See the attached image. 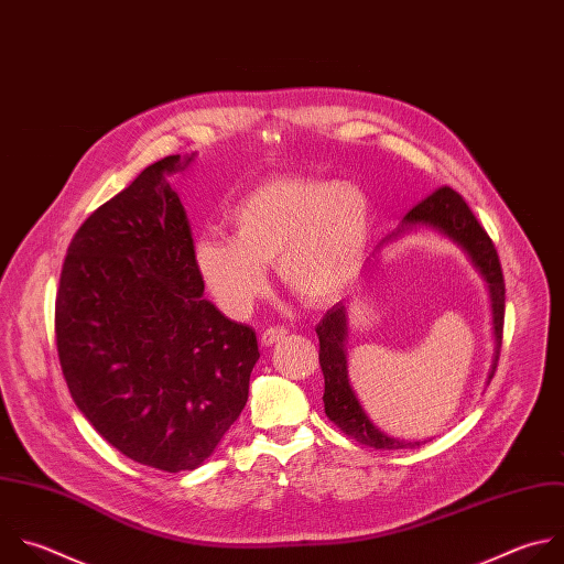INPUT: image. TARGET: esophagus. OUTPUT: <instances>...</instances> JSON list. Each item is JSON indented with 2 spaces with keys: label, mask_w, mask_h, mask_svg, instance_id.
<instances>
[{
  "label": "esophagus",
  "mask_w": 564,
  "mask_h": 564,
  "mask_svg": "<svg viewBox=\"0 0 564 564\" xmlns=\"http://www.w3.org/2000/svg\"><path fill=\"white\" fill-rule=\"evenodd\" d=\"M288 334V329H283V327H268V329H263V334H261V343L265 345V347H270V345H274L279 338H283Z\"/></svg>",
  "instance_id": "esophagus-1"
}]
</instances>
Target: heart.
<instances>
[{
	"label": "heart",
	"instance_id": "1",
	"mask_svg": "<svg viewBox=\"0 0 564 564\" xmlns=\"http://www.w3.org/2000/svg\"><path fill=\"white\" fill-rule=\"evenodd\" d=\"M230 239L195 246L199 276L230 318H246L268 290L265 268L307 305H329L354 285L371 232L369 202L334 178L276 176L230 210Z\"/></svg>",
	"mask_w": 564,
	"mask_h": 564
}]
</instances>
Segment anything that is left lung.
Listing matches in <instances>:
<instances>
[{
    "label": "left lung",
    "mask_w": 564,
    "mask_h": 564,
    "mask_svg": "<svg viewBox=\"0 0 564 564\" xmlns=\"http://www.w3.org/2000/svg\"><path fill=\"white\" fill-rule=\"evenodd\" d=\"M430 226L447 235L456 241L480 270L489 285L491 296V312H494V336H496V356L489 371V381L494 379V371L498 367L500 345H502V325H505V276L500 268V259L496 252L494 241L485 232V228L474 217L467 202L449 185L438 187L427 199L414 206L403 221L405 228ZM394 237V235H392ZM318 336V362L325 377V414L327 419L340 427L347 436L356 438L358 443L373 447V449H405L416 447L421 443H405L399 438H390L373 425L367 414L362 412L360 403L356 401L349 381H347V358H345V336H347V316L345 305L336 303L316 325Z\"/></svg>",
    "instance_id": "obj_1"
}]
</instances>
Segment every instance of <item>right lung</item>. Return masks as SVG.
Here are the masks:
<instances>
[{
    "mask_svg": "<svg viewBox=\"0 0 564 564\" xmlns=\"http://www.w3.org/2000/svg\"><path fill=\"white\" fill-rule=\"evenodd\" d=\"M148 165L75 232L55 299V338L70 397L123 456L197 469L248 403L257 334L204 299L191 221L165 174Z\"/></svg>",
    "mask_w": 564,
    "mask_h": 564,
    "instance_id": "add662e5",
    "label": "right lung"
}]
</instances>
